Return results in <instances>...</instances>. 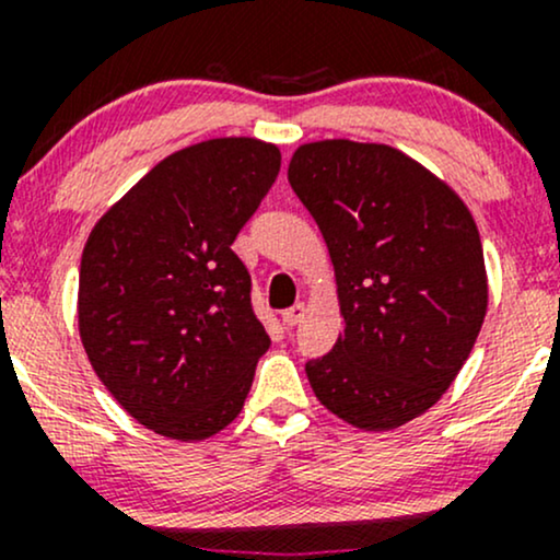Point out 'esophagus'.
Segmentation results:
<instances>
[{"instance_id":"obj_1","label":"esophagus","mask_w":560,"mask_h":560,"mask_svg":"<svg viewBox=\"0 0 560 560\" xmlns=\"http://www.w3.org/2000/svg\"><path fill=\"white\" fill-rule=\"evenodd\" d=\"M302 316H305V305L302 302H298V305L287 307L284 313H281V320H284V326H298Z\"/></svg>"}]
</instances>
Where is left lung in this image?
Here are the masks:
<instances>
[{"label": "left lung", "instance_id": "left-lung-1", "mask_svg": "<svg viewBox=\"0 0 560 560\" xmlns=\"http://www.w3.org/2000/svg\"><path fill=\"white\" fill-rule=\"evenodd\" d=\"M289 184L318 223L337 276L345 334L305 363L334 416L402 427L440 400L487 313L485 253L460 197L387 144H302Z\"/></svg>", "mask_w": 560, "mask_h": 560}]
</instances>
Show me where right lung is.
<instances>
[{
	"label": "right lung",
	"instance_id": "obj_1",
	"mask_svg": "<svg viewBox=\"0 0 560 560\" xmlns=\"http://www.w3.org/2000/svg\"><path fill=\"white\" fill-rule=\"evenodd\" d=\"M279 168L266 141H199L160 160L89 234L81 342L141 427L191 442L240 416L271 339L231 244Z\"/></svg>",
	"mask_w": 560,
	"mask_h": 560
}]
</instances>
